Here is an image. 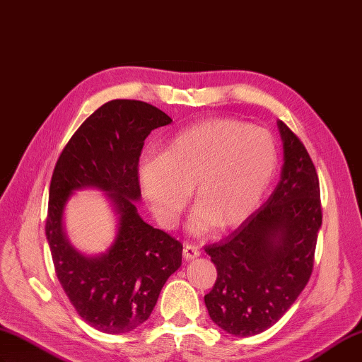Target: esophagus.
Returning <instances> with one entry per match:
<instances>
[{"label": "esophagus", "instance_id": "esophagus-1", "mask_svg": "<svg viewBox=\"0 0 362 362\" xmlns=\"http://www.w3.org/2000/svg\"><path fill=\"white\" fill-rule=\"evenodd\" d=\"M182 255H184V259H186V260L197 259V257L199 255V249L195 245H186L182 249Z\"/></svg>", "mask_w": 362, "mask_h": 362}]
</instances>
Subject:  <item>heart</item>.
<instances>
[{
    "mask_svg": "<svg viewBox=\"0 0 362 362\" xmlns=\"http://www.w3.org/2000/svg\"><path fill=\"white\" fill-rule=\"evenodd\" d=\"M277 144L264 128L240 120H207L167 144L163 155L144 156L138 178L151 212L170 226L194 187L195 230L226 229L260 204L277 168Z\"/></svg>",
    "mask_w": 362,
    "mask_h": 362,
    "instance_id": "obj_1",
    "label": "heart"
}]
</instances>
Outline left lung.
<instances>
[{
	"label": "left lung",
	"mask_w": 362,
	"mask_h": 362,
	"mask_svg": "<svg viewBox=\"0 0 362 362\" xmlns=\"http://www.w3.org/2000/svg\"><path fill=\"white\" fill-rule=\"evenodd\" d=\"M284 167L260 209L218 243L204 246L216 268L204 296L224 332L254 336L274 325L308 284L322 224L319 178L302 141L279 120Z\"/></svg>",
	"instance_id": "left-lung-1"
}]
</instances>
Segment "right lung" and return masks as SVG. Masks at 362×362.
Wrapping results in <instances>:
<instances>
[{"label":"right lung","instance_id":"right-lung-1","mask_svg":"<svg viewBox=\"0 0 362 362\" xmlns=\"http://www.w3.org/2000/svg\"><path fill=\"white\" fill-rule=\"evenodd\" d=\"M170 122L146 102H107L72 134L54 168L45 229L55 274L78 316L103 333H128L146 322L167 279L181 267L182 245L136 209L144 141ZM86 187L107 191L119 218L115 242L94 257L72 248L62 230L66 202Z\"/></svg>","mask_w":362,"mask_h":362}]
</instances>
